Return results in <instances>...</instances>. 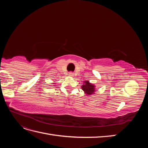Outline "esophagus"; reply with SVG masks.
I'll list each match as a JSON object with an SVG mask.
<instances>
[{"mask_svg":"<svg viewBox=\"0 0 148 148\" xmlns=\"http://www.w3.org/2000/svg\"><path fill=\"white\" fill-rule=\"evenodd\" d=\"M69 75V76H70V77H72V76H73V72H70Z\"/></svg>","mask_w":148,"mask_h":148,"instance_id":"esophagus-1","label":"esophagus"}]
</instances>
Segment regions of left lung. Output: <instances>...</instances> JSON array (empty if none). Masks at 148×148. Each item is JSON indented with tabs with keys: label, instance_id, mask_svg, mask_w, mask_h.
<instances>
[{
	"label": "left lung",
	"instance_id": "8db88e82",
	"mask_svg": "<svg viewBox=\"0 0 148 148\" xmlns=\"http://www.w3.org/2000/svg\"><path fill=\"white\" fill-rule=\"evenodd\" d=\"M82 88L83 90L85 92V93H86V95H92V94H94V92L95 91V85L89 83V82L88 81L84 82V84L83 86H82Z\"/></svg>",
	"mask_w": 148,
	"mask_h": 148
}]
</instances>
